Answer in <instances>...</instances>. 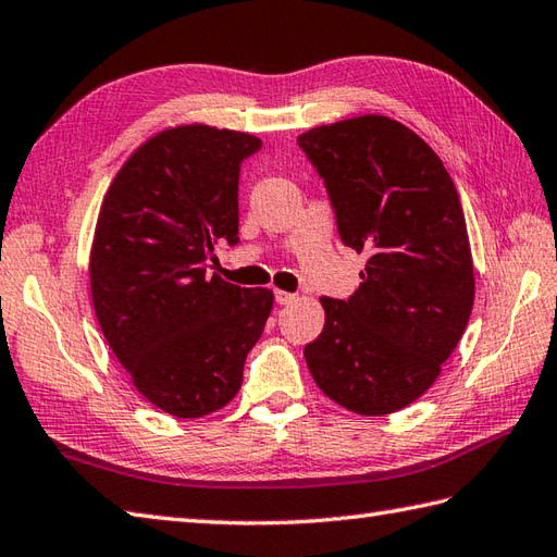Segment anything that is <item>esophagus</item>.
Returning <instances> with one entry per match:
<instances>
[{
  "label": "esophagus",
  "mask_w": 557,
  "mask_h": 557,
  "mask_svg": "<svg viewBox=\"0 0 557 557\" xmlns=\"http://www.w3.org/2000/svg\"><path fill=\"white\" fill-rule=\"evenodd\" d=\"M294 299H297V294L285 292V289H275V301H277L280 306H287V304H292Z\"/></svg>",
  "instance_id": "1"
}]
</instances>
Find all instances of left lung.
Listing matches in <instances>:
<instances>
[{
  "mask_svg": "<svg viewBox=\"0 0 557 557\" xmlns=\"http://www.w3.org/2000/svg\"><path fill=\"white\" fill-rule=\"evenodd\" d=\"M299 148L325 184L339 239L366 253L349 299L323 297V333L304 347L337 405L383 417L441 375L474 306L467 222L429 144L377 114L311 128Z\"/></svg>",
  "mask_w": 557,
  "mask_h": 557,
  "instance_id": "obj_1",
  "label": "left lung"
}]
</instances>
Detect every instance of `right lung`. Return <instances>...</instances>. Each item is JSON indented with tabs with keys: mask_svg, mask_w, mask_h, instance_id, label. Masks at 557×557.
<instances>
[{
	"mask_svg": "<svg viewBox=\"0 0 557 557\" xmlns=\"http://www.w3.org/2000/svg\"><path fill=\"white\" fill-rule=\"evenodd\" d=\"M260 146L227 128H168L102 200L90 253L98 323L138 393L172 417L234 399L272 311L270 289L208 277L215 244H239V172Z\"/></svg>",
	"mask_w": 557,
	"mask_h": 557,
	"instance_id": "right-lung-1",
	"label": "right lung"
}]
</instances>
